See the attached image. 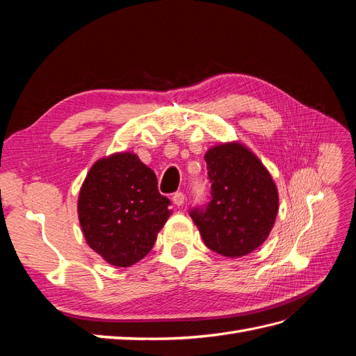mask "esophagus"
<instances>
[{
	"label": "esophagus",
	"instance_id": "34e87169",
	"mask_svg": "<svg viewBox=\"0 0 356 356\" xmlns=\"http://www.w3.org/2000/svg\"><path fill=\"white\" fill-rule=\"evenodd\" d=\"M184 200H186V196H184V193H181V191H177L175 195L172 196V202H174L175 207H182Z\"/></svg>",
	"mask_w": 356,
	"mask_h": 356
}]
</instances>
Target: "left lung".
I'll list each match as a JSON object with an SVG mask.
<instances>
[{"label": "left lung", "mask_w": 356, "mask_h": 356, "mask_svg": "<svg viewBox=\"0 0 356 356\" xmlns=\"http://www.w3.org/2000/svg\"><path fill=\"white\" fill-rule=\"evenodd\" d=\"M211 200L190 211L209 250L224 257H243L272 232L279 196L268 170L241 143L215 145L204 154Z\"/></svg>", "instance_id": "obj_1"}]
</instances>
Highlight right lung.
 <instances>
[{
	"mask_svg": "<svg viewBox=\"0 0 356 356\" xmlns=\"http://www.w3.org/2000/svg\"><path fill=\"white\" fill-rule=\"evenodd\" d=\"M170 200L134 153H115L90 168L79 195L84 239L106 263L129 267L152 251L169 218Z\"/></svg>",
	"mask_w": 356,
	"mask_h": 356,
	"instance_id": "add662e5",
	"label": "right lung"
}]
</instances>
